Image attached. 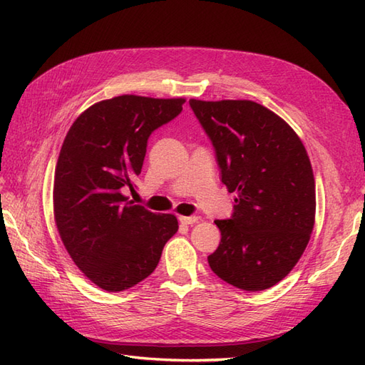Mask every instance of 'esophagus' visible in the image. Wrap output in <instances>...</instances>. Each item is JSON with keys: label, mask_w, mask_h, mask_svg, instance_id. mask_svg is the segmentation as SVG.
<instances>
[{"label": "esophagus", "mask_w": 365, "mask_h": 365, "mask_svg": "<svg viewBox=\"0 0 365 365\" xmlns=\"http://www.w3.org/2000/svg\"><path fill=\"white\" fill-rule=\"evenodd\" d=\"M178 220H180L182 224H187V226H191V224H196L199 221V218L195 215H192V216H180Z\"/></svg>", "instance_id": "34e87169"}]
</instances>
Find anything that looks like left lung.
<instances>
[{
	"label": "left lung",
	"mask_w": 365,
	"mask_h": 365,
	"mask_svg": "<svg viewBox=\"0 0 365 365\" xmlns=\"http://www.w3.org/2000/svg\"><path fill=\"white\" fill-rule=\"evenodd\" d=\"M212 141L221 182L237 192L229 220H216L221 243L208 265L247 292L273 287L304 252L315 221V182L298 135L251 100H190Z\"/></svg>",
	"instance_id": "8db88e82"
}]
</instances>
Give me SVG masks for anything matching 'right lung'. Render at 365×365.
Returning a JSON list of instances; mask_svg holds the SVG:
<instances>
[{
    "mask_svg": "<svg viewBox=\"0 0 365 365\" xmlns=\"http://www.w3.org/2000/svg\"><path fill=\"white\" fill-rule=\"evenodd\" d=\"M183 98L120 96L88 108L68 130L54 173V220L67 252L106 292L157 268L178 222L122 195L141 174L147 141L182 113Z\"/></svg>",
    "mask_w": 365,
    "mask_h": 365,
    "instance_id": "obj_1",
    "label": "right lung"
}]
</instances>
